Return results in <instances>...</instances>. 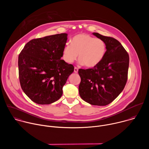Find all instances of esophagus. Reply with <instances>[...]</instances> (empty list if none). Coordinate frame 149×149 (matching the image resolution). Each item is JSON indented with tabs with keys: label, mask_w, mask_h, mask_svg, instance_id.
<instances>
[{
	"label": "esophagus",
	"mask_w": 149,
	"mask_h": 149,
	"mask_svg": "<svg viewBox=\"0 0 149 149\" xmlns=\"http://www.w3.org/2000/svg\"><path fill=\"white\" fill-rule=\"evenodd\" d=\"M78 68L76 67H74V72H75V73H78Z\"/></svg>",
	"instance_id": "obj_1"
}]
</instances>
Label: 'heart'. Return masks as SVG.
I'll use <instances>...</instances> for the list:
<instances>
[{
	"label": "heart",
	"instance_id": "b5f03b06",
	"mask_svg": "<svg viewBox=\"0 0 149 149\" xmlns=\"http://www.w3.org/2000/svg\"><path fill=\"white\" fill-rule=\"evenodd\" d=\"M107 52V45L101 39L95 38L87 33H79L72 38L71 44L63 49L62 58L67 63H71L78 58L81 64L87 68L97 66Z\"/></svg>",
	"mask_w": 149,
	"mask_h": 149
}]
</instances>
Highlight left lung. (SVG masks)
<instances>
[{"label":"left lung","mask_w":149,"mask_h":149,"mask_svg":"<svg viewBox=\"0 0 149 149\" xmlns=\"http://www.w3.org/2000/svg\"><path fill=\"white\" fill-rule=\"evenodd\" d=\"M107 45V52L99 64L87 70L79 69V94L87 102L104 106L113 101L123 90L128 77L129 56L117 39L94 32Z\"/></svg>","instance_id":"left-lung-1"}]
</instances>
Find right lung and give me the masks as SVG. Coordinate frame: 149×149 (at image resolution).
Segmentation results:
<instances>
[{
	"mask_svg": "<svg viewBox=\"0 0 149 149\" xmlns=\"http://www.w3.org/2000/svg\"><path fill=\"white\" fill-rule=\"evenodd\" d=\"M67 35L60 33L32 39L19 55L21 88L36 104H49L59 100L74 72V66L61 59Z\"/></svg>",
	"mask_w": 149,
	"mask_h": 149,
	"instance_id": "right-lung-1",
	"label": "right lung"
}]
</instances>
